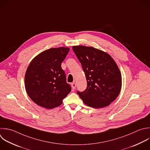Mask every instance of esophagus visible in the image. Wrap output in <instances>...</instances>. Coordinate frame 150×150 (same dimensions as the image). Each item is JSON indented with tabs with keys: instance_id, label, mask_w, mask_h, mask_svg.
<instances>
[{
	"instance_id": "obj_1",
	"label": "esophagus",
	"mask_w": 150,
	"mask_h": 150,
	"mask_svg": "<svg viewBox=\"0 0 150 150\" xmlns=\"http://www.w3.org/2000/svg\"><path fill=\"white\" fill-rule=\"evenodd\" d=\"M71 87H72V88H73V89L76 88V84L75 82L71 83Z\"/></svg>"
}]
</instances>
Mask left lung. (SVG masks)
<instances>
[{
    "instance_id": "1",
    "label": "left lung",
    "mask_w": 150,
    "mask_h": 150,
    "mask_svg": "<svg viewBox=\"0 0 150 150\" xmlns=\"http://www.w3.org/2000/svg\"><path fill=\"white\" fill-rule=\"evenodd\" d=\"M72 49L87 83L86 89L77 91V94L88 106H108L118 97L121 88V74L117 64L108 54L93 47L74 46Z\"/></svg>"
}]
</instances>
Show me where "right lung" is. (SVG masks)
Masks as SVG:
<instances>
[{"mask_svg": "<svg viewBox=\"0 0 150 150\" xmlns=\"http://www.w3.org/2000/svg\"><path fill=\"white\" fill-rule=\"evenodd\" d=\"M68 47L47 49L35 57L28 66L25 83L29 97L47 109L60 105L71 91L61 64L69 52Z\"/></svg>", "mask_w": 150, "mask_h": 150, "instance_id": "right-lung-1", "label": "right lung"}]
</instances>
